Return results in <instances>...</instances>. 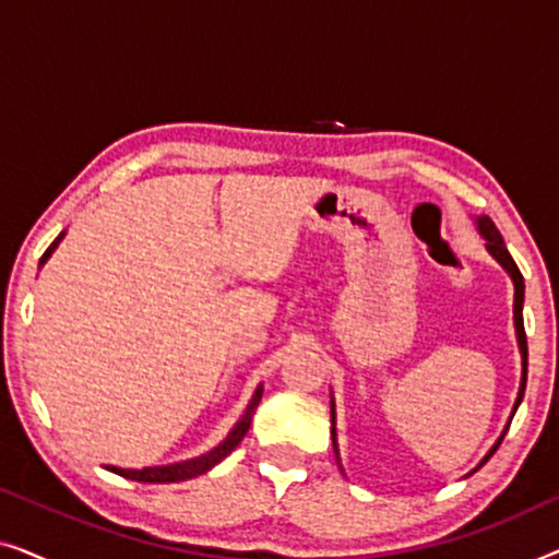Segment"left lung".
Wrapping results in <instances>:
<instances>
[{"label":"left lung","instance_id":"obj_1","mask_svg":"<svg viewBox=\"0 0 559 559\" xmlns=\"http://www.w3.org/2000/svg\"><path fill=\"white\" fill-rule=\"evenodd\" d=\"M478 231H480V236H484V239H486L488 254H491V257L496 259V262H499V264L503 266V270L509 272L511 282H514V325H516L519 350H522V386H519V396H516V404H514V412H516V407H519V404H522V400H524V389H526V333H524V318H522L524 277H522V272H519V266H516L514 259H511L507 243H503L499 228L493 226V221L488 218V216H480V218H478ZM331 425H333V427H331L333 450H335V455H338V442H335V404H333V400H331ZM503 435H507V430H503ZM503 435H501L499 440H496V445H493L491 450H488V455L484 457V463L496 453V448L501 445ZM484 463H480V465H484Z\"/></svg>","mask_w":559,"mask_h":559}]
</instances>
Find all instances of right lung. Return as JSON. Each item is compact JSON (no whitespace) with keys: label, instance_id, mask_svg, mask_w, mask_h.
I'll return each instance as SVG.
<instances>
[{"label":"right lung","instance_id":"add662e5","mask_svg":"<svg viewBox=\"0 0 559 559\" xmlns=\"http://www.w3.org/2000/svg\"><path fill=\"white\" fill-rule=\"evenodd\" d=\"M63 236H66V234H60L58 239L50 243L48 251H45L43 259H40V266H43L45 262H48V257L52 254V251H56V247L60 243V239H63ZM259 400H262V386L257 389L254 396H251V402H249L247 412H243V417L239 419V423L234 425V430L228 432V438H226L224 442H221V445H216L213 450H209V453H205V455H198V457H193V461L170 463V465H157V468H142V471L114 468V465H111V471H114V473H119V476H124V478L140 480V484H178V480H188V478L201 476V473L211 471L213 465H218L221 461H224V457H226L228 453H231V450H234L236 445H239V442L243 440V435L249 432L251 415H254V409H257Z\"/></svg>","mask_w":559,"mask_h":559}]
</instances>
